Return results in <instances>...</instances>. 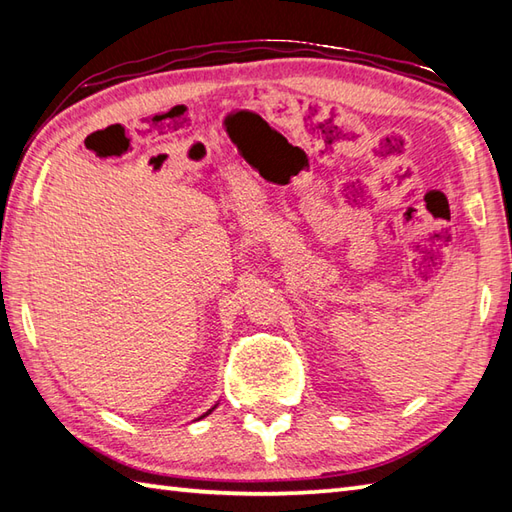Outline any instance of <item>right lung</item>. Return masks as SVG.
Listing matches in <instances>:
<instances>
[{"label":"right lung","mask_w":512,"mask_h":512,"mask_svg":"<svg viewBox=\"0 0 512 512\" xmlns=\"http://www.w3.org/2000/svg\"><path fill=\"white\" fill-rule=\"evenodd\" d=\"M215 407H217V405H215ZM215 407H213V409H215ZM213 409H209V411H206V413H204V416H209V413H211ZM204 416H200V418H204Z\"/></svg>","instance_id":"1"}]
</instances>
